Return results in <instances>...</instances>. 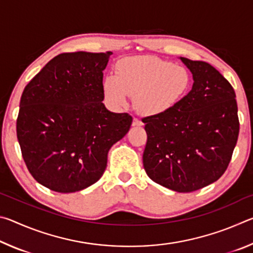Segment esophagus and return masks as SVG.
I'll return each instance as SVG.
<instances>
[{"mask_svg":"<svg viewBox=\"0 0 253 253\" xmlns=\"http://www.w3.org/2000/svg\"><path fill=\"white\" fill-rule=\"evenodd\" d=\"M132 126H143V123L140 122V119L134 118V121H132Z\"/></svg>","mask_w":253,"mask_h":253,"instance_id":"1","label":"esophagus"}]
</instances>
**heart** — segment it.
<instances>
[{"label":"heart","mask_w":253,"mask_h":253,"mask_svg":"<svg viewBox=\"0 0 253 253\" xmlns=\"http://www.w3.org/2000/svg\"><path fill=\"white\" fill-rule=\"evenodd\" d=\"M192 77L185 67L153 55L122 60L116 76L104 81L106 98L111 105H126L134 96V105L140 114L157 116L168 113L188 92Z\"/></svg>","instance_id":"b5f03b06"}]
</instances>
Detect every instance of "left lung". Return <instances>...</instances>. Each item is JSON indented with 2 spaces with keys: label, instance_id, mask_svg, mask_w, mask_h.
I'll return each mask as SVG.
<instances>
[{
  "label": "left lung",
  "instance_id": "1",
  "mask_svg": "<svg viewBox=\"0 0 253 253\" xmlns=\"http://www.w3.org/2000/svg\"><path fill=\"white\" fill-rule=\"evenodd\" d=\"M181 60L193 75V87L168 113L143 118L147 132L143 164L155 183L188 193L223 175L240 124L229 81L208 62Z\"/></svg>",
  "mask_w": 253,
  "mask_h": 253
}]
</instances>
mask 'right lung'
Masks as SVG:
<instances>
[{
	"label": "right lung",
	"instance_id": "add662e5",
	"mask_svg": "<svg viewBox=\"0 0 253 253\" xmlns=\"http://www.w3.org/2000/svg\"><path fill=\"white\" fill-rule=\"evenodd\" d=\"M110 54H58L25 85L16 119L21 153L33 178L54 192L96 183L110 147L129 130V114L110 113L102 104Z\"/></svg>",
	"mask_w": 253,
	"mask_h": 253
}]
</instances>
